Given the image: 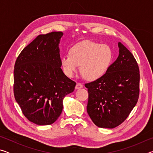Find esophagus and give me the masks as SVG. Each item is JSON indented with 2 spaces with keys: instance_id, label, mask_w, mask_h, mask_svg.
<instances>
[{
  "instance_id": "34e87169",
  "label": "esophagus",
  "mask_w": 153,
  "mask_h": 153,
  "mask_svg": "<svg viewBox=\"0 0 153 153\" xmlns=\"http://www.w3.org/2000/svg\"><path fill=\"white\" fill-rule=\"evenodd\" d=\"M83 88V84H81V83H77L76 86V90L80 89V88Z\"/></svg>"
}]
</instances>
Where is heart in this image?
I'll return each instance as SVG.
<instances>
[{
	"instance_id": "1",
	"label": "heart",
	"mask_w": 153,
	"mask_h": 153,
	"mask_svg": "<svg viewBox=\"0 0 153 153\" xmlns=\"http://www.w3.org/2000/svg\"><path fill=\"white\" fill-rule=\"evenodd\" d=\"M69 55L61 59L64 74L72 77L78 70L85 79L95 81L107 73L113 59V53L108 45H100L92 41H83L69 49Z\"/></svg>"
}]
</instances>
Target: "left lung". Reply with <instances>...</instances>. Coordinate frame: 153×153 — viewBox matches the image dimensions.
Here are the masks:
<instances>
[{
	"label": "left lung",
	"instance_id": "left-lung-1",
	"mask_svg": "<svg viewBox=\"0 0 153 153\" xmlns=\"http://www.w3.org/2000/svg\"><path fill=\"white\" fill-rule=\"evenodd\" d=\"M119 56L101 78L85 84L88 92L87 112L96 126L114 128L126 120L138 102V63L121 42Z\"/></svg>",
	"mask_w": 153,
	"mask_h": 153
}]
</instances>
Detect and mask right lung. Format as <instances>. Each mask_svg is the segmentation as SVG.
<instances>
[{
  "label": "right lung",
  "instance_id": "obj_1",
  "mask_svg": "<svg viewBox=\"0 0 153 153\" xmlns=\"http://www.w3.org/2000/svg\"><path fill=\"white\" fill-rule=\"evenodd\" d=\"M63 33L39 35L21 52L14 67V96L31 122L51 125L63 111V100L76 83L61 68L59 43Z\"/></svg>",
  "mask_w": 153,
  "mask_h": 153
}]
</instances>
